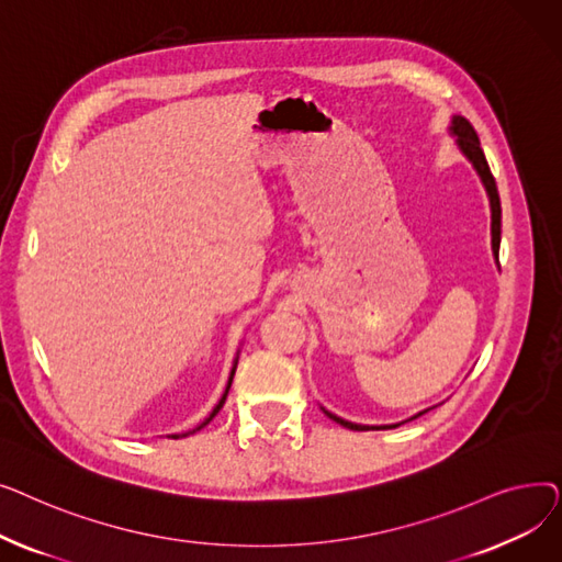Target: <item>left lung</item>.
<instances>
[{"mask_svg":"<svg viewBox=\"0 0 562 562\" xmlns=\"http://www.w3.org/2000/svg\"><path fill=\"white\" fill-rule=\"evenodd\" d=\"M451 132L458 136V145L460 150L464 153V157L474 164L476 172L481 175V180L485 184V191L490 195V206H492V250H494V257L498 261V244H501V202H498V191H496V182H494V175L487 166V159L483 155V147H481V140H479V134L476 130L471 127V123L467 121V117L462 115H456L453 117V127ZM326 415L341 424L344 428H350V430H369V428H375V426H360V424H350L346 419H339L335 415H330V412H326ZM378 428H396V426H378Z\"/></svg>","mask_w":562,"mask_h":562,"instance_id":"obj_1","label":"left lung"}]
</instances>
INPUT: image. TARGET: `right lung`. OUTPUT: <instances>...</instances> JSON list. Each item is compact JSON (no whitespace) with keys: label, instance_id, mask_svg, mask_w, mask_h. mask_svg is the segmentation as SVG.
<instances>
[{"label":"right lung","instance_id":"1","mask_svg":"<svg viewBox=\"0 0 562 562\" xmlns=\"http://www.w3.org/2000/svg\"><path fill=\"white\" fill-rule=\"evenodd\" d=\"M234 369H236V364H234ZM234 369H232V373H229V380H227V387H225V394H223V398H221V401H218V405H216V407L212 409V415H210V417H206V419H204V422H202V424H200V426H198L195 430H200V428H204L206 424H210V422H212V419H214V417L218 415V412H221V407L225 405V398H227V392H229V385H232V378H234ZM195 430H193V432H195ZM172 437H177V435H172Z\"/></svg>","mask_w":562,"mask_h":562}]
</instances>
